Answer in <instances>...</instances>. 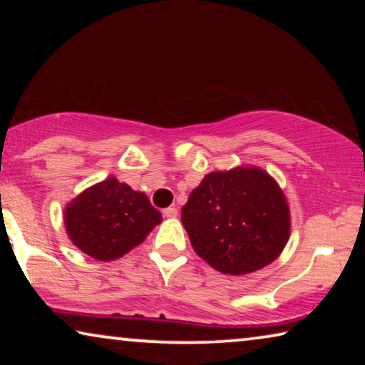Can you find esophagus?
Listing matches in <instances>:
<instances>
[{"mask_svg":"<svg viewBox=\"0 0 365 365\" xmlns=\"http://www.w3.org/2000/svg\"><path fill=\"white\" fill-rule=\"evenodd\" d=\"M164 217H178V209L176 207H166L163 211Z\"/></svg>","mask_w":365,"mask_h":365,"instance_id":"esophagus-1","label":"esophagus"}]
</instances>
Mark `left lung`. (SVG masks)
Segmentation results:
<instances>
[{
    "label": "left lung",
    "mask_w": 365,
    "mask_h": 365,
    "mask_svg": "<svg viewBox=\"0 0 365 365\" xmlns=\"http://www.w3.org/2000/svg\"><path fill=\"white\" fill-rule=\"evenodd\" d=\"M181 221L197 256L231 276L269 266L291 237L286 194L257 166L206 174L189 194Z\"/></svg>",
    "instance_id": "8db88e82"
}]
</instances>
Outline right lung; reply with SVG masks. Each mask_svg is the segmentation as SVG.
I'll list each match as a JSON object with an SVG mask.
<instances>
[{"label": "right lung", "instance_id": "1", "mask_svg": "<svg viewBox=\"0 0 365 365\" xmlns=\"http://www.w3.org/2000/svg\"><path fill=\"white\" fill-rule=\"evenodd\" d=\"M163 216L144 192L114 176L84 189L64 207L66 234L96 261H114L139 246Z\"/></svg>", "mask_w": 365, "mask_h": 365}]
</instances>
